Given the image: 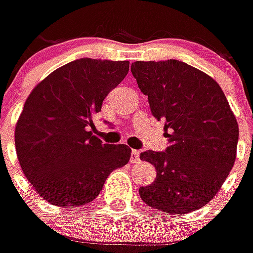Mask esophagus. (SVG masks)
Returning a JSON list of instances; mask_svg holds the SVG:
<instances>
[{
	"label": "esophagus",
	"mask_w": 253,
	"mask_h": 253,
	"mask_svg": "<svg viewBox=\"0 0 253 253\" xmlns=\"http://www.w3.org/2000/svg\"><path fill=\"white\" fill-rule=\"evenodd\" d=\"M130 162H131L133 165H136V163H139V162H140V152H139V150H131Z\"/></svg>",
	"instance_id": "esophagus-1"
}]
</instances>
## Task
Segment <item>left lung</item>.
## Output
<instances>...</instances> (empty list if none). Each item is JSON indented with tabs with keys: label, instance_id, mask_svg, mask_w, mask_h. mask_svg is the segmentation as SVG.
I'll use <instances>...</instances> for the list:
<instances>
[{
	"label": "left lung",
	"instance_id": "1",
	"mask_svg": "<svg viewBox=\"0 0 253 253\" xmlns=\"http://www.w3.org/2000/svg\"><path fill=\"white\" fill-rule=\"evenodd\" d=\"M131 74L169 140L166 152L140 155L157 173L139 189L141 201L173 215L198 211L213 199L236 159L239 127L229 103L211 76L177 60L134 61Z\"/></svg>",
	"mask_w": 253,
	"mask_h": 253
}]
</instances>
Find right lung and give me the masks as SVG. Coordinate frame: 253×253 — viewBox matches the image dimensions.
<instances>
[{"mask_svg":"<svg viewBox=\"0 0 253 253\" xmlns=\"http://www.w3.org/2000/svg\"><path fill=\"white\" fill-rule=\"evenodd\" d=\"M128 61L80 58L54 70L25 100L15 150L25 177L55 206L94 201L113 170L128 163L126 144L93 136V116L128 73Z\"/></svg>","mask_w":253,"mask_h":253,"instance_id":"right-lung-1","label":"right lung"}]
</instances>
